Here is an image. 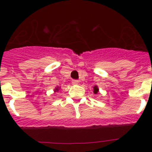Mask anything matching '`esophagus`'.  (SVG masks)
<instances>
[{
  "label": "esophagus",
  "mask_w": 152,
  "mask_h": 152,
  "mask_svg": "<svg viewBox=\"0 0 152 152\" xmlns=\"http://www.w3.org/2000/svg\"><path fill=\"white\" fill-rule=\"evenodd\" d=\"M72 82V84H74V85H76V84H78L80 81H79V80H73Z\"/></svg>",
  "instance_id": "34e87169"
}]
</instances>
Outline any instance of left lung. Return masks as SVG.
Masks as SVG:
<instances>
[{
    "instance_id": "left-lung-1",
    "label": "left lung",
    "mask_w": 152,
    "mask_h": 152,
    "mask_svg": "<svg viewBox=\"0 0 152 152\" xmlns=\"http://www.w3.org/2000/svg\"><path fill=\"white\" fill-rule=\"evenodd\" d=\"M94 94H96V93L98 92V91H99V89H98L97 88V87H96V86H95L94 88Z\"/></svg>"
}]
</instances>
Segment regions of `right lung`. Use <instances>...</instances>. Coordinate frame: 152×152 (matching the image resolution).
I'll use <instances>...</instances> for the list:
<instances>
[{
	"label": "right lung",
	"instance_id": "obj_1",
	"mask_svg": "<svg viewBox=\"0 0 152 152\" xmlns=\"http://www.w3.org/2000/svg\"><path fill=\"white\" fill-rule=\"evenodd\" d=\"M55 91H56H56H58V88H56V89H55Z\"/></svg>",
	"mask_w": 152,
	"mask_h": 152
}]
</instances>
